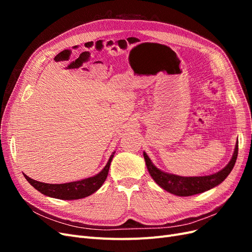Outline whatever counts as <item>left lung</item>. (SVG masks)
<instances>
[{"label":"left lung","mask_w":252,"mask_h":252,"mask_svg":"<svg viewBox=\"0 0 252 252\" xmlns=\"http://www.w3.org/2000/svg\"><path fill=\"white\" fill-rule=\"evenodd\" d=\"M239 142L236 141L235 148L233 151L232 158L222 170L209 175H203V177H181V175L172 174L169 172L158 169V167L151 162V159L147 156L146 152H143L145 163H146L147 169L155 180L157 184L163 188L166 191L179 196H189L197 193H202L215 188L220 185L229 174L235 164L236 158H238Z\"/></svg>","instance_id":"obj_1"}]
</instances>
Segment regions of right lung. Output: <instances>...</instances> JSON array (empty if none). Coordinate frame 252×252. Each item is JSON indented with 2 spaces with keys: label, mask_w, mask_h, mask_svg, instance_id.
<instances>
[{
  "label": "right lung",
  "mask_w": 252,
  "mask_h": 252,
  "mask_svg": "<svg viewBox=\"0 0 252 252\" xmlns=\"http://www.w3.org/2000/svg\"><path fill=\"white\" fill-rule=\"evenodd\" d=\"M116 152V151H114ZM114 152H112L107 164L104 168L94 177H89L80 181L64 183V184H48V183H42L39 181L32 180L24 174L25 179L32 186H33L37 191H40L44 195L60 200H79L91 195L96 190L101 188L103 183L108 175L110 163L113 158Z\"/></svg>",
  "instance_id": "right-lung-1"
}]
</instances>
